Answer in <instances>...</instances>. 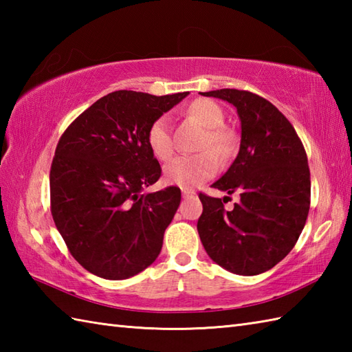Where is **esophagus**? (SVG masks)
Returning <instances> with one entry per match:
<instances>
[{"instance_id": "obj_1", "label": "esophagus", "mask_w": 352, "mask_h": 352, "mask_svg": "<svg viewBox=\"0 0 352 352\" xmlns=\"http://www.w3.org/2000/svg\"><path fill=\"white\" fill-rule=\"evenodd\" d=\"M182 193H183V197H184V198H189V197H195V195H197V193L193 192L192 189H183V190H182Z\"/></svg>"}]
</instances>
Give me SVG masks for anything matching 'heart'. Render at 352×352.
I'll use <instances>...</instances> for the list:
<instances>
[{"label": "heart", "instance_id": "b5f03b06", "mask_svg": "<svg viewBox=\"0 0 352 352\" xmlns=\"http://www.w3.org/2000/svg\"><path fill=\"white\" fill-rule=\"evenodd\" d=\"M188 115L207 129L201 149L212 148L222 159L231 155L236 148V138L233 131L223 126L226 115L218 104L212 100H195L189 106ZM146 142L157 159L168 160L174 154V139L166 115L159 116L149 125ZM214 153L204 151L177 157L164 166V180L180 188H193L208 180L219 169V160Z\"/></svg>", "mask_w": 352, "mask_h": 352}]
</instances>
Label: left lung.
<instances>
[{"mask_svg": "<svg viewBox=\"0 0 352 352\" xmlns=\"http://www.w3.org/2000/svg\"><path fill=\"white\" fill-rule=\"evenodd\" d=\"M233 104L241 119V148L212 188L239 193L227 212L221 198L199 193L198 234L214 263L237 275H258L294 248L310 208L307 154L294 126L274 104L237 91L199 92Z\"/></svg>", "mask_w": 352, "mask_h": 352, "instance_id": "left-lung-1", "label": "left lung"}]
</instances>
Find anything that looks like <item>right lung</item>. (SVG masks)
Segmentation results:
<instances>
[{"label": "right lung", "instance_id": "right-lung-1", "mask_svg": "<svg viewBox=\"0 0 352 352\" xmlns=\"http://www.w3.org/2000/svg\"><path fill=\"white\" fill-rule=\"evenodd\" d=\"M189 92L116 91L74 121L50 172L51 213L72 257L106 280H125L159 257L182 201L178 188L144 193L160 178L146 133Z\"/></svg>", "mask_w": 352, "mask_h": 352}]
</instances>
